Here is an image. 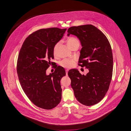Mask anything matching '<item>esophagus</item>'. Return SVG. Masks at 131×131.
Segmentation results:
<instances>
[{
  "label": "esophagus",
  "instance_id": "34e87169",
  "mask_svg": "<svg viewBox=\"0 0 131 131\" xmlns=\"http://www.w3.org/2000/svg\"><path fill=\"white\" fill-rule=\"evenodd\" d=\"M68 70H68V69H67L65 70V71H66V75H67V76L68 75Z\"/></svg>",
  "mask_w": 131,
  "mask_h": 131
}]
</instances>
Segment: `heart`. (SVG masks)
Masks as SVG:
<instances>
[{
    "instance_id": "heart-1",
    "label": "heart",
    "mask_w": 131,
    "mask_h": 131,
    "mask_svg": "<svg viewBox=\"0 0 131 131\" xmlns=\"http://www.w3.org/2000/svg\"><path fill=\"white\" fill-rule=\"evenodd\" d=\"M67 44L68 46L70 48L72 47L75 46V45H78L79 46V40L75 38V37H69V38L67 40ZM59 45V43H57L56 44L53 48V54L54 55L57 54V49L58 46ZM74 64V60L73 59H64L63 61H62L60 64L61 66L65 67V68H71L73 67Z\"/></svg>"
}]
</instances>
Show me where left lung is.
<instances>
[{
  "label": "left lung",
  "mask_w": 131,
  "mask_h": 131,
  "mask_svg": "<svg viewBox=\"0 0 131 131\" xmlns=\"http://www.w3.org/2000/svg\"><path fill=\"white\" fill-rule=\"evenodd\" d=\"M67 36L75 35L82 49L79 65L89 69L85 76L76 69L68 71L74 96L81 104L92 106L99 103L107 92L113 75V57L106 36L92 25L72 26Z\"/></svg>",
  "instance_id": "obj_1"
}]
</instances>
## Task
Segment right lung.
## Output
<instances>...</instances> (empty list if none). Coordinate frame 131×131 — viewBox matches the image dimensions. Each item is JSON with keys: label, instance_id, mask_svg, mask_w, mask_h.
I'll return each mask as SVG.
<instances>
[{"label": "right lung", "instance_id": "obj_1", "mask_svg": "<svg viewBox=\"0 0 131 131\" xmlns=\"http://www.w3.org/2000/svg\"><path fill=\"white\" fill-rule=\"evenodd\" d=\"M66 29L53 27L34 32L25 40L18 56L17 73L22 88L30 101L42 109H53L62 99L60 81L66 75L64 68L58 66L49 75L46 70L54 59V47Z\"/></svg>", "mask_w": 131, "mask_h": 131}]
</instances>
